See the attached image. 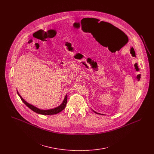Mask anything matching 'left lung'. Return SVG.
I'll use <instances>...</instances> for the list:
<instances>
[{"instance_id": "left-lung-1", "label": "left lung", "mask_w": 154, "mask_h": 154, "mask_svg": "<svg viewBox=\"0 0 154 154\" xmlns=\"http://www.w3.org/2000/svg\"><path fill=\"white\" fill-rule=\"evenodd\" d=\"M97 23H98V22H97ZM108 23V22H103V21H101V22H99V23ZM110 24H111V23H110ZM111 25H112V24H111ZM113 26H114V25H113ZM115 27H116V26H115ZM116 28H117V27H116ZM117 29H118V28H117ZM93 111H94V110H93ZM94 111V112H95V113H97V114H99V113H97V112H96V111Z\"/></svg>"}]
</instances>
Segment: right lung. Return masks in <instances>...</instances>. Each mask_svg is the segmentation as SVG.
<instances>
[{"instance_id": "1", "label": "right lung", "mask_w": 154, "mask_h": 154, "mask_svg": "<svg viewBox=\"0 0 154 154\" xmlns=\"http://www.w3.org/2000/svg\"><path fill=\"white\" fill-rule=\"evenodd\" d=\"M17 94H18V95H19V96L20 97V98H21V99L22 100V102H23V103H24L27 107H28L30 110L33 111L34 112H36L37 114H42V115H54V114H57L59 113V112L62 111V110H63V109L66 107L67 100V95L65 96L63 102L61 104L59 105L57 107H55V108L52 109H50V110H45L39 109H38L36 107H35V106H34L28 103V102H26L22 98V96L20 95V94L18 93V91H17Z\"/></svg>"}]
</instances>
